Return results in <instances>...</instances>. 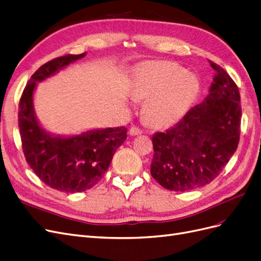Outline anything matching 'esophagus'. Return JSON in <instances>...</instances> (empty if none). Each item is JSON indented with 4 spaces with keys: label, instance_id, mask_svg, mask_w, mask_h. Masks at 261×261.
I'll list each match as a JSON object with an SVG mask.
<instances>
[{
    "label": "esophagus",
    "instance_id": "34e87169",
    "mask_svg": "<svg viewBox=\"0 0 261 261\" xmlns=\"http://www.w3.org/2000/svg\"><path fill=\"white\" fill-rule=\"evenodd\" d=\"M142 130L136 126H132L129 128V135L130 136H138V135H141Z\"/></svg>",
    "mask_w": 261,
    "mask_h": 261
}]
</instances>
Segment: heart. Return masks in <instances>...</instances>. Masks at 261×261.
Segmentation results:
<instances>
[{
	"mask_svg": "<svg viewBox=\"0 0 261 261\" xmlns=\"http://www.w3.org/2000/svg\"><path fill=\"white\" fill-rule=\"evenodd\" d=\"M134 99L146 100L145 114L155 126H168L184 118L199 93V81L170 61L141 64L130 80Z\"/></svg>",
	"mask_w": 261,
	"mask_h": 261,
	"instance_id": "b5f03b06",
	"label": "heart"
}]
</instances>
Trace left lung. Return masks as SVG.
<instances>
[{
    "instance_id": "8db88e82",
    "label": "left lung",
    "mask_w": 261,
    "mask_h": 261,
    "mask_svg": "<svg viewBox=\"0 0 261 261\" xmlns=\"http://www.w3.org/2000/svg\"><path fill=\"white\" fill-rule=\"evenodd\" d=\"M210 94L174 127L152 136L151 175L167 190L190 191L216 178L237 151L242 109L237 84L220 66Z\"/></svg>"
}]
</instances>
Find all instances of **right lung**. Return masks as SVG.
Instances as JSON below:
<instances>
[{"label": "right lung", "mask_w": 261, "mask_h": 261, "mask_svg": "<svg viewBox=\"0 0 261 261\" xmlns=\"http://www.w3.org/2000/svg\"><path fill=\"white\" fill-rule=\"evenodd\" d=\"M86 56L67 55L43 65L23 89L18 112L27 162L41 180L61 192L75 193L93 188L109 168L114 152L127 137L124 126L93 128L75 135H57L45 129L34 110L38 84L56 75Z\"/></svg>", "instance_id": "right-lung-1"}]
</instances>
